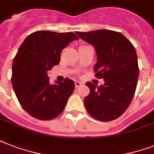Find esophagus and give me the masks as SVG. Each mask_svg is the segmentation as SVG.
<instances>
[{"mask_svg":"<svg viewBox=\"0 0 154 154\" xmlns=\"http://www.w3.org/2000/svg\"><path fill=\"white\" fill-rule=\"evenodd\" d=\"M81 85H82V83H81V82H77V81H76V82H75V87H76V88L81 86Z\"/></svg>","mask_w":154,"mask_h":154,"instance_id":"obj_1","label":"esophagus"}]
</instances>
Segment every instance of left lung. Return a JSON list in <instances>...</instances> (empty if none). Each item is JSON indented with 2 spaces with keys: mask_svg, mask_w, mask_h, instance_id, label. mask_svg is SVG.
<instances>
[{
  "mask_svg": "<svg viewBox=\"0 0 154 154\" xmlns=\"http://www.w3.org/2000/svg\"><path fill=\"white\" fill-rule=\"evenodd\" d=\"M76 33L94 47L97 56L95 77L105 82L100 86L85 83L90 90L84 99L85 109L101 122L117 119L129 107L136 91L139 69L135 48L122 33L112 30Z\"/></svg>",
  "mask_w": 154,
  "mask_h": 154,
  "instance_id": "left-lung-1",
  "label": "left lung"
}]
</instances>
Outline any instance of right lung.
I'll return each instance as SVG.
<instances>
[{"instance_id":"obj_1","label":"right lung","mask_w":154,"mask_h":154,"mask_svg":"<svg viewBox=\"0 0 154 154\" xmlns=\"http://www.w3.org/2000/svg\"><path fill=\"white\" fill-rule=\"evenodd\" d=\"M79 38L73 32L37 31L29 35L13 59L12 85L20 105L32 117L53 119L65 109L75 89L73 81L49 83L47 72L60 60V53Z\"/></svg>"}]
</instances>
